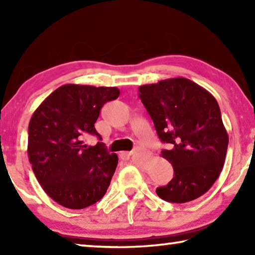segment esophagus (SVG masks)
I'll return each instance as SVG.
<instances>
[{
  "instance_id": "esophagus-1",
  "label": "esophagus",
  "mask_w": 255,
  "mask_h": 255,
  "mask_svg": "<svg viewBox=\"0 0 255 255\" xmlns=\"http://www.w3.org/2000/svg\"><path fill=\"white\" fill-rule=\"evenodd\" d=\"M136 153V150H131V152H124L125 155H127V156H131V155H133Z\"/></svg>"
}]
</instances>
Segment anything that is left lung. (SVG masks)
<instances>
[{
	"label": "left lung",
	"mask_w": 255,
	"mask_h": 255,
	"mask_svg": "<svg viewBox=\"0 0 255 255\" xmlns=\"http://www.w3.org/2000/svg\"><path fill=\"white\" fill-rule=\"evenodd\" d=\"M138 91L158 138L169 145L161 156L174 170L157 196L175 204L197 199L218 179L226 158L228 135L217 101L184 77L141 85Z\"/></svg>",
	"instance_id": "1"
}]
</instances>
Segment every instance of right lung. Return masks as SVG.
Masks as SVG:
<instances>
[{"mask_svg":"<svg viewBox=\"0 0 255 255\" xmlns=\"http://www.w3.org/2000/svg\"><path fill=\"white\" fill-rule=\"evenodd\" d=\"M117 88L65 84L33 112L28 129V156L38 182L51 199L70 209H83L105 196L118 164L117 154L98 141L84 144L96 130L100 110L116 100Z\"/></svg>","mask_w":255,"mask_h":255,"instance_id":"1","label":"right lung"}]
</instances>
